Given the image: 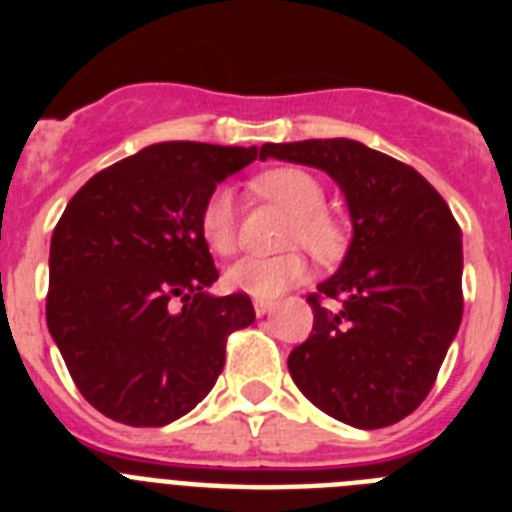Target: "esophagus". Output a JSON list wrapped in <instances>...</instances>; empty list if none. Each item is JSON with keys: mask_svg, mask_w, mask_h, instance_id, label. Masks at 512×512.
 I'll return each mask as SVG.
<instances>
[{"mask_svg": "<svg viewBox=\"0 0 512 512\" xmlns=\"http://www.w3.org/2000/svg\"><path fill=\"white\" fill-rule=\"evenodd\" d=\"M274 302H266V300H256L253 302V310H256V315H259V318H264V315H269L271 310H274Z\"/></svg>", "mask_w": 512, "mask_h": 512, "instance_id": "1", "label": "esophagus"}]
</instances>
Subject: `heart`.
<instances>
[{
    "label": "heart",
    "instance_id": "b5f03b06",
    "mask_svg": "<svg viewBox=\"0 0 512 512\" xmlns=\"http://www.w3.org/2000/svg\"><path fill=\"white\" fill-rule=\"evenodd\" d=\"M253 189L292 212L289 241L302 243L312 256L333 259L343 246V233L338 223L323 210V184L302 169H274L261 174ZM200 235L207 248L220 256L235 251L238 243V210L230 187L212 189L200 210ZM307 264L300 253L282 256H243L225 269V284L233 292L274 300L289 287L305 279Z\"/></svg>",
    "mask_w": 512,
    "mask_h": 512
}]
</instances>
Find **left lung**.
<instances>
[{"label":"left lung","instance_id":"obj_1","mask_svg":"<svg viewBox=\"0 0 512 512\" xmlns=\"http://www.w3.org/2000/svg\"><path fill=\"white\" fill-rule=\"evenodd\" d=\"M259 158L325 171L351 217L341 266L307 297L315 323L289 354V374L341 423H397L431 392L464 312L461 230L449 205L413 166L359 140L264 143ZM320 296L342 305L328 311Z\"/></svg>","mask_w":512,"mask_h":512}]
</instances>
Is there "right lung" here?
<instances>
[{"mask_svg": "<svg viewBox=\"0 0 512 512\" xmlns=\"http://www.w3.org/2000/svg\"><path fill=\"white\" fill-rule=\"evenodd\" d=\"M259 148L156 143L89 179L51 238L45 320L89 405L158 428L194 410L225 366V338L256 320L248 295H210L200 235L212 189Z\"/></svg>", "mask_w": 512, "mask_h": 512, "instance_id": "right-lung-1", "label": "right lung"}]
</instances>
